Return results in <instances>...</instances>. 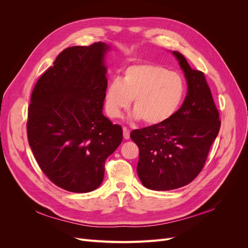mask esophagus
<instances>
[{
  "instance_id": "1",
  "label": "esophagus",
  "mask_w": 248,
  "mask_h": 248,
  "mask_svg": "<svg viewBox=\"0 0 248 248\" xmlns=\"http://www.w3.org/2000/svg\"><path fill=\"white\" fill-rule=\"evenodd\" d=\"M123 137L125 140H129L130 138V131L128 128H126V127H123Z\"/></svg>"
}]
</instances>
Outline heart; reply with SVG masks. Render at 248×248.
Instances as JSON below:
<instances>
[{"label": "heart", "instance_id": "heart-1", "mask_svg": "<svg viewBox=\"0 0 248 248\" xmlns=\"http://www.w3.org/2000/svg\"><path fill=\"white\" fill-rule=\"evenodd\" d=\"M185 93V80L180 73L151 63L132 64L123 69L121 79L115 78L108 82L104 107L109 118L117 119L133 99L132 120L159 125L176 114Z\"/></svg>", "mask_w": 248, "mask_h": 248}]
</instances>
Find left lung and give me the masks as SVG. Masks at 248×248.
<instances>
[{
  "label": "left lung",
  "mask_w": 248,
  "mask_h": 248,
  "mask_svg": "<svg viewBox=\"0 0 248 248\" xmlns=\"http://www.w3.org/2000/svg\"><path fill=\"white\" fill-rule=\"evenodd\" d=\"M187 82L182 107L169 121L133 130L140 149L138 175L152 190H171L189 184L202 170L220 121L204 73L193 70L183 55L171 51Z\"/></svg>",
  "instance_id": "8db88e82"
}]
</instances>
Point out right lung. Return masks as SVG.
<instances>
[{"label":"right lung","instance_id":"obj_1","mask_svg":"<svg viewBox=\"0 0 248 248\" xmlns=\"http://www.w3.org/2000/svg\"><path fill=\"white\" fill-rule=\"evenodd\" d=\"M109 50L104 42L67 47L31 96L29 145L50 181L71 192L98 188L104 163L123 139L122 127L102 111Z\"/></svg>","mask_w":248,"mask_h":248}]
</instances>
